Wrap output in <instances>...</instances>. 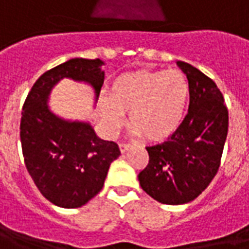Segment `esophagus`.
Returning <instances> with one entry per match:
<instances>
[{
	"label": "esophagus",
	"mask_w": 249,
	"mask_h": 249,
	"mask_svg": "<svg viewBox=\"0 0 249 249\" xmlns=\"http://www.w3.org/2000/svg\"><path fill=\"white\" fill-rule=\"evenodd\" d=\"M129 148H130V144H120V151H121L123 154L126 152Z\"/></svg>",
	"instance_id": "obj_1"
}]
</instances>
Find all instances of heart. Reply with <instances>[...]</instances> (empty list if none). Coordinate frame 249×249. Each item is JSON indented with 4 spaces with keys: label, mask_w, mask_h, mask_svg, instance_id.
<instances>
[{
    "label": "heart",
    "mask_w": 249,
    "mask_h": 249,
    "mask_svg": "<svg viewBox=\"0 0 249 249\" xmlns=\"http://www.w3.org/2000/svg\"><path fill=\"white\" fill-rule=\"evenodd\" d=\"M189 82L179 70L136 71L117 76L109 98L100 102L107 135H116L129 113L128 124L136 135L161 142L174 135L183 121Z\"/></svg>",
    "instance_id": "obj_1"
}]
</instances>
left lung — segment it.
Segmentation results:
<instances>
[{
  "instance_id": "left-lung-1",
  "label": "left lung",
  "mask_w": 249,
  "mask_h": 249,
  "mask_svg": "<svg viewBox=\"0 0 249 249\" xmlns=\"http://www.w3.org/2000/svg\"><path fill=\"white\" fill-rule=\"evenodd\" d=\"M177 64L189 81V112L167 142L147 147L148 166L139 174L142 190L166 205L191 202L209 186L228 135V109L217 85L191 64Z\"/></svg>"
}]
</instances>
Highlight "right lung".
<instances>
[{
  "label": "right lung",
  "instance_id": "right-lung-1",
  "mask_svg": "<svg viewBox=\"0 0 249 249\" xmlns=\"http://www.w3.org/2000/svg\"><path fill=\"white\" fill-rule=\"evenodd\" d=\"M104 64L83 58L59 64L35 82L22 107L20 139L28 173L40 193L60 208H81L95 197L120 149L97 136L86 120L52 112L50 95L60 81L71 79L93 89L95 104L105 79Z\"/></svg>",
  "mask_w": 249,
  "mask_h": 249
}]
</instances>
